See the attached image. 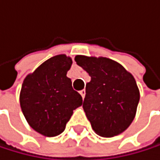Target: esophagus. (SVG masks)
I'll return each instance as SVG.
<instances>
[{
    "label": "esophagus",
    "instance_id": "1",
    "mask_svg": "<svg viewBox=\"0 0 160 160\" xmlns=\"http://www.w3.org/2000/svg\"><path fill=\"white\" fill-rule=\"evenodd\" d=\"M80 94H81L82 98L84 99V98H85V95H86V91H85V90H82V91H80Z\"/></svg>",
    "mask_w": 160,
    "mask_h": 160
}]
</instances>
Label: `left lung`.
Returning <instances> with one entry per match:
<instances>
[{
  "label": "left lung",
  "instance_id": "1",
  "mask_svg": "<svg viewBox=\"0 0 160 160\" xmlns=\"http://www.w3.org/2000/svg\"><path fill=\"white\" fill-rule=\"evenodd\" d=\"M76 64L91 76L83 109L100 137L120 134L134 119L140 94L135 79L119 63L106 57L76 55Z\"/></svg>",
  "mask_w": 160,
  "mask_h": 160
}]
</instances>
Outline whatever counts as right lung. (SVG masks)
Here are the masks:
<instances>
[{
  "label": "right lung",
  "mask_w": 160,
  "mask_h": 160,
  "mask_svg": "<svg viewBox=\"0 0 160 160\" xmlns=\"http://www.w3.org/2000/svg\"><path fill=\"white\" fill-rule=\"evenodd\" d=\"M72 60L66 54L53 56L27 75L20 105L28 125L44 137L62 133L73 111L83 103L67 76Z\"/></svg>",
  "instance_id": "obj_1"
}]
</instances>
